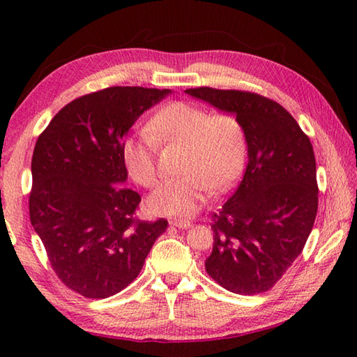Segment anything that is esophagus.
<instances>
[{"instance_id":"obj_1","label":"esophagus","mask_w":357,"mask_h":357,"mask_svg":"<svg viewBox=\"0 0 357 357\" xmlns=\"http://www.w3.org/2000/svg\"><path fill=\"white\" fill-rule=\"evenodd\" d=\"M170 225L178 227V229H188V227L192 225V222L190 221H184V219H172Z\"/></svg>"}]
</instances>
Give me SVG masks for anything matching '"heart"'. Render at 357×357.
Returning <instances> with one entry per match:
<instances>
[{
    "label": "heart",
    "mask_w": 357,
    "mask_h": 357,
    "mask_svg": "<svg viewBox=\"0 0 357 357\" xmlns=\"http://www.w3.org/2000/svg\"><path fill=\"white\" fill-rule=\"evenodd\" d=\"M158 144L185 147L181 173L151 195L150 210L156 215L190 218L210 198L211 190L229 188L244 167L245 135L230 113H215L192 102H172L159 109L147 132L128 136L123 159L136 183L151 188L159 183Z\"/></svg>",
    "instance_id": "1"
}]
</instances>
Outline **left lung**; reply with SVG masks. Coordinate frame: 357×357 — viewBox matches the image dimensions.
<instances>
[{
	"label": "left lung",
	"mask_w": 357,
	"mask_h": 357,
	"mask_svg": "<svg viewBox=\"0 0 357 357\" xmlns=\"http://www.w3.org/2000/svg\"><path fill=\"white\" fill-rule=\"evenodd\" d=\"M234 113L244 128L248 164L219 213L211 215L207 275L225 290H270L304 250L317 213L316 159L308 136L276 101L244 90L187 89Z\"/></svg>",
	"instance_id": "left-lung-1"
}]
</instances>
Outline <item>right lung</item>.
Segmentation results:
<instances>
[{
  "mask_svg": "<svg viewBox=\"0 0 357 357\" xmlns=\"http://www.w3.org/2000/svg\"><path fill=\"white\" fill-rule=\"evenodd\" d=\"M170 90L109 87L59 110L38 136L29 213L61 282L89 299L119 293L139 275L169 222L141 221L124 185L126 133Z\"/></svg>",
  "mask_w": 357,
  "mask_h": 357,
  "instance_id": "right-lung-1",
  "label": "right lung"
}]
</instances>
